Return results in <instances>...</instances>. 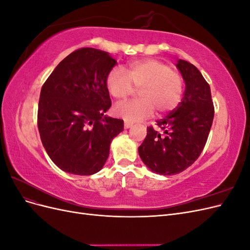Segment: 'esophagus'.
I'll use <instances>...</instances> for the list:
<instances>
[{"label": "esophagus", "mask_w": 250, "mask_h": 250, "mask_svg": "<svg viewBox=\"0 0 250 250\" xmlns=\"http://www.w3.org/2000/svg\"><path fill=\"white\" fill-rule=\"evenodd\" d=\"M132 125H133V123H131V122H128V121H125V122H124V127H125V129H128V128H130Z\"/></svg>", "instance_id": "esophagus-1"}]
</instances>
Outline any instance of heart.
Returning <instances> with one entry per match:
<instances>
[{"label": "heart", "instance_id": "obj_1", "mask_svg": "<svg viewBox=\"0 0 250 250\" xmlns=\"http://www.w3.org/2000/svg\"><path fill=\"white\" fill-rule=\"evenodd\" d=\"M105 85L118 101L127 99L134 88H140L139 100L119 104L113 108L117 117L131 123L151 117L155 109L160 113L173 110L184 94L180 75L157 59L134 60L126 71L120 66L112 67L105 78Z\"/></svg>", "mask_w": 250, "mask_h": 250}]
</instances>
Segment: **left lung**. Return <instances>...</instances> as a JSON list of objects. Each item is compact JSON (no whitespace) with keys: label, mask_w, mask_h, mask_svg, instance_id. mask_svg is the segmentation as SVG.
Listing matches in <instances>:
<instances>
[{"label":"left lung","mask_w":250,"mask_h":250,"mask_svg":"<svg viewBox=\"0 0 250 250\" xmlns=\"http://www.w3.org/2000/svg\"><path fill=\"white\" fill-rule=\"evenodd\" d=\"M176 67L185 80V93L175 110L157 121L162 131L147 128L139 147L143 163L156 174L174 175L197 160L206 146L214 119L210 87L199 70L178 59Z\"/></svg>","instance_id":"1"}]
</instances>
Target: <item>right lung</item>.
Wrapping results in <instances>:
<instances>
[{
  "instance_id": "right-lung-1",
  "label": "right lung",
  "mask_w": 250,
  "mask_h": 250,
  "mask_svg": "<svg viewBox=\"0 0 250 250\" xmlns=\"http://www.w3.org/2000/svg\"><path fill=\"white\" fill-rule=\"evenodd\" d=\"M117 62L94 48L74 51L55 67L41 90L37 125L43 148L59 169L75 175L99 172L123 120L104 115L111 106L105 85Z\"/></svg>"
}]
</instances>
